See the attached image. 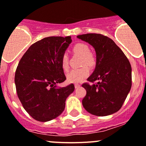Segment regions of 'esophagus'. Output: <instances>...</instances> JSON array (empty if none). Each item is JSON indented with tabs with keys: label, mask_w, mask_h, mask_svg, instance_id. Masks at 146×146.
I'll return each instance as SVG.
<instances>
[{
	"label": "esophagus",
	"mask_w": 146,
	"mask_h": 146,
	"mask_svg": "<svg viewBox=\"0 0 146 146\" xmlns=\"http://www.w3.org/2000/svg\"><path fill=\"white\" fill-rule=\"evenodd\" d=\"M80 87V84H75V87H76V89L79 88Z\"/></svg>",
	"instance_id": "34e87169"
}]
</instances>
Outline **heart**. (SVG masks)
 Masks as SVG:
<instances>
[{"label":"heart","instance_id":"obj_1","mask_svg":"<svg viewBox=\"0 0 146 146\" xmlns=\"http://www.w3.org/2000/svg\"><path fill=\"white\" fill-rule=\"evenodd\" d=\"M73 52L77 54L82 56V65H87L92 66L95 64V58L90 53V47L84 43H77L73 47ZM61 64L64 70L69 69L68 56L66 54H64L61 56ZM90 74V68L87 66H83L81 68L73 69L67 74V80L68 82L78 83L85 79Z\"/></svg>","mask_w":146,"mask_h":146}]
</instances>
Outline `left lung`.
Segmentation results:
<instances>
[{
	"label": "left lung",
	"mask_w": 146,
	"mask_h": 146,
	"mask_svg": "<svg viewBox=\"0 0 146 146\" xmlns=\"http://www.w3.org/2000/svg\"><path fill=\"white\" fill-rule=\"evenodd\" d=\"M78 38L88 42L96 52V67L84 83L87 91L82 106L91 114L106 116L121 108L131 87V67L123 52L108 37L99 33L80 35Z\"/></svg>",
	"instance_id": "obj_1"
}]
</instances>
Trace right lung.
I'll list each match as a JSON object with an SVG mask.
<instances>
[{
  "instance_id": "add662e5",
  "label": "right lung",
  "mask_w": 146,
  "mask_h": 146,
  "mask_svg": "<svg viewBox=\"0 0 146 146\" xmlns=\"http://www.w3.org/2000/svg\"><path fill=\"white\" fill-rule=\"evenodd\" d=\"M71 42L70 36L45 38L30 46L19 61L15 76L17 93L26 111L36 120L47 122L60 115L74 91L73 84L56 86L66 79L61 59Z\"/></svg>"
}]
</instances>
